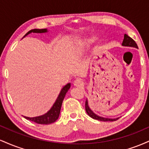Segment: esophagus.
<instances>
[{"instance_id": "obj_1", "label": "esophagus", "mask_w": 149, "mask_h": 149, "mask_svg": "<svg viewBox=\"0 0 149 149\" xmlns=\"http://www.w3.org/2000/svg\"><path fill=\"white\" fill-rule=\"evenodd\" d=\"M73 85H74L76 87L82 88V87L84 85V83H83V80H81L80 79H76L74 82H73Z\"/></svg>"}]
</instances>
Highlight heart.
<instances>
[{
	"label": "heart",
	"mask_w": 149,
	"mask_h": 149,
	"mask_svg": "<svg viewBox=\"0 0 149 149\" xmlns=\"http://www.w3.org/2000/svg\"><path fill=\"white\" fill-rule=\"evenodd\" d=\"M92 41H93V40H92V39H85V40H83V42H80V45L82 47V46L88 45V44L91 43Z\"/></svg>",
	"instance_id": "b5f03b06"
}]
</instances>
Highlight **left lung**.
Returning <instances> with one entry per match:
<instances>
[{
  "mask_svg": "<svg viewBox=\"0 0 149 149\" xmlns=\"http://www.w3.org/2000/svg\"><path fill=\"white\" fill-rule=\"evenodd\" d=\"M122 45L123 46H129V47H136V48H138V46L136 45V42H135L132 38L130 37L129 36L127 35V34H125L124 35V39H123V41ZM85 110H86V112L88 114V116H90L92 118L98 120H100V121L107 122V121H114L118 119V118H116V119L106 118L100 117V116L96 115V114L92 112V111L90 109V107H89L88 100H86V102H85Z\"/></svg>",
  "mask_w": 149,
  "mask_h": 149,
  "instance_id": "1",
  "label": "left lung"
}]
</instances>
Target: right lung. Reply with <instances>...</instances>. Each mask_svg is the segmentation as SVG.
<instances>
[{
	"instance_id": "add662e5",
	"label": "right lung",
	"mask_w": 149,
	"mask_h": 149,
	"mask_svg": "<svg viewBox=\"0 0 149 149\" xmlns=\"http://www.w3.org/2000/svg\"><path fill=\"white\" fill-rule=\"evenodd\" d=\"M31 32H33V33H45V32H47V29H32L29 31V32H27L24 36H27L28 34L31 33ZM70 87H71V84H70V83H68L67 85H65L64 88H62L60 93H59V96L57 97V100H56L55 103L54 104V105L52 106V107L51 108L50 110H49L47 113L40 116H38V117L29 118L26 117V116H24V117L26 119L29 120L33 121V122L38 124L48 125L55 122V121L58 119V118H59L63 100H64L66 92H67L68 90H69Z\"/></svg>"
}]
</instances>
